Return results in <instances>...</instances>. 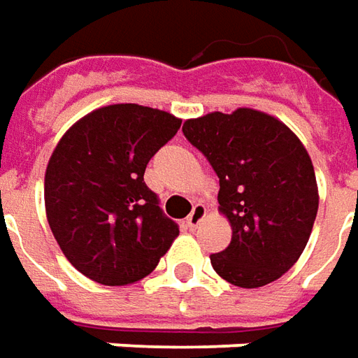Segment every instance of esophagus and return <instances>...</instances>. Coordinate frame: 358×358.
<instances>
[{
	"mask_svg": "<svg viewBox=\"0 0 358 358\" xmlns=\"http://www.w3.org/2000/svg\"><path fill=\"white\" fill-rule=\"evenodd\" d=\"M206 216V208H204V204H194L193 206V212L187 216V226H189V230H194L203 218Z\"/></svg>",
	"mask_w": 358,
	"mask_h": 358,
	"instance_id": "1",
	"label": "esophagus"
}]
</instances>
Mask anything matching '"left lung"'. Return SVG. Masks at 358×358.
<instances>
[{"instance_id": "left-lung-1", "label": "left lung", "mask_w": 358, "mask_h": 358, "mask_svg": "<svg viewBox=\"0 0 358 358\" xmlns=\"http://www.w3.org/2000/svg\"><path fill=\"white\" fill-rule=\"evenodd\" d=\"M185 138L218 175L230 245L212 253L214 271L241 288L282 277L306 248L317 214L312 159L296 134L253 108L210 113L183 124Z\"/></svg>"}]
</instances>
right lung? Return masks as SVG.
I'll return each instance as SVG.
<instances>
[{
    "label": "right lung",
    "mask_w": 358,
    "mask_h": 358,
    "mask_svg": "<svg viewBox=\"0 0 358 358\" xmlns=\"http://www.w3.org/2000/svg\"><path fill=\"white\" fill-rule=\"evenodd\" d=\"M181 120L134 103L108 105L62 136L44 177V204L60 250L85 277L124 287L150 275L179 236L144 181L148 162Z\"/></svg>",
    "instance_id": "obj_1"
}]
</instances>
